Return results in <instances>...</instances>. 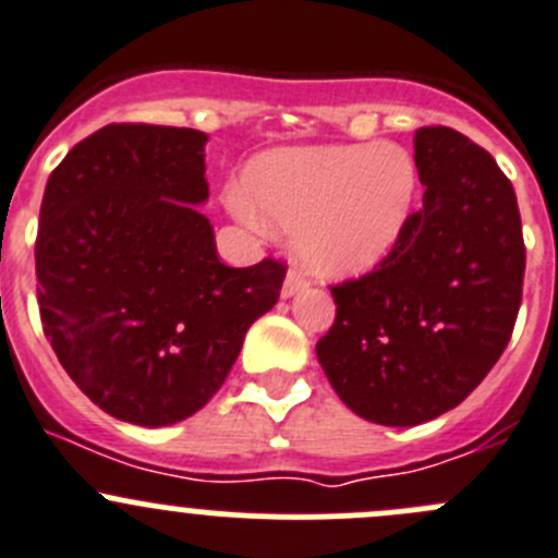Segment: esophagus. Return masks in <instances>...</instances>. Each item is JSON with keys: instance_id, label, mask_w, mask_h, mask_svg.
Segmentation results:
<instances>
[{"instance_id": "obj_1", "label": "esophagus", "mask_w": 558, "mask_h": 558, "mask_svg": "<svg viewBox=\"0 0 558 558\" xmlns=\"http://www.w3.org/2000/svg\"><path fill=\"white\" fill-rule=\"evenodd\" d=\"M304 288H306L304 276H301L299 270H290L288 279H284V284H282V299H293V295L301 293Z\"/></svg>"}]
</instances>
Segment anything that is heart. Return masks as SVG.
<instances>
[{
    "instance_id": "1",
    "label": "heart",
    "mask_w": 558,
    "mask_h": 558,
    "mask_svg": "<svg viewBox=\"0 0 558 558\" xmlns=\"http://www.w3.org/2000/svg\"><path fill=\"white\" fill-rule=\"evenodd\" d=\"M418 199V167L400 145L282 147L254 158L225 203L243 225L293 232L312 274L362 276L405 235Z\"/></svg>"
}]
</instances>
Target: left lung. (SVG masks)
I'll use <instances>...</instances> for the list:
<instances>
[{"instance_id": "8db88e82", "label": "left lung", "mask_w": 558, "mask_h": 558, "mask_svg": "<svg viewBox=\"0 0 558 558\" xmlns=\"http://www.w3.org/2000/svg\"><path fill=\"white\" fill-rule=\"evenodd\" d=\"M424 185L395 252L331 288L337 317L317 362L362 418L413 427L452 411L482 384L512 337L526 246L507 174L447 125L413 134Z\"/></svg>"}]
</instances>
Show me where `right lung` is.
<instances>
[{
    "label": "right lung",
    "instance_id": "add662e5",
    "mask_svg": "<svg viewBox=\"0 0 558 558\" xmlns=\"http://www.w3.org/2000/svg\"><path fill=\"white\" fill-rule=\"evenodd\" d=\"M205 142L194 129L106 125L46 183L35 241L44 331L73 384L109 416L167 427L230 375L284 268L216 254Z\"/></svg>",
    "mask_w": 558,
    "mask_h": 558
}]
</instances>
